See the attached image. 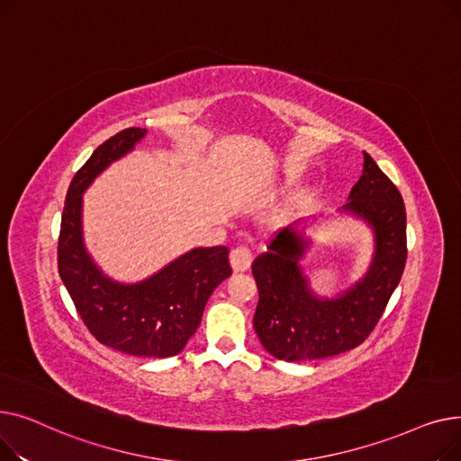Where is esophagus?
Segmentation results:
<instances>
[{"instance_id":"1","label":"esophagus","mask_w":461,"mask_h":461,"mask_svg":"<svg viewBox=\"0 0 461 461\" xmlns=\"http://www.w3.org/2000/svg\"><path fill=\"white\" fill-rule=\"evenodd\" d=\"M230 265L233 273H245L252 265V254L247 249H235L230 254Z\"/></svg>"}]
</instances>
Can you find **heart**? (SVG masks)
I'll return each instance as SVG.
<instances>
[{
    "instance_id": "1",
    "label": "heart",
    "mask_w": 461,
    "mask_h": 461,
    "mask_svg": "<svg viewBox=\"0 0 461 461\" xmlns=\"http://www.w3.org/2000/svg\"><path fill=\"white\" fill-rule=\"evenodd\" d=\"M289 185H292V179H289V177H282V179L278 181V185H275V188H285V186H289ZM310 200H312V194H310V192L301 194V196H297V198L294 200L292 211H301Z\"/></svg>"
}]
</instances>
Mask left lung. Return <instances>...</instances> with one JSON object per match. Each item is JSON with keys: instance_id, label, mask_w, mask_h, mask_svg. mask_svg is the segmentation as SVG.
Returning <instances> with one entry per match:
<instances>
[{"instance_id": "1", "label": "left lung", "mask_w": 461, "mask_h": 461, "mask_svg": "<svg viewBox=\"0 0 461 461\" xmlns=\"http://www.w3.org/2000/svg\"><path fill=\"white\" fill-rule=\"evenodd\" d=\"M348 200L330 216L366 224L374 249L365 275L342 292L320 295L303 267L313 245L308 228L318 224L316 216L282 230L252 265L259 292L254 329L263 348L280 360H316L360 346L400 284L407 258L405 207L368 153Z\"/></svg>"}]
</instances>
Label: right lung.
Returning a JSON list of instances; mask_svg holds the SVG:
<instances>
[{
    "label": "right lung",
    "mask_w": 461,
    "mask_h": 461,
    "mask_svg": "<svg viewBox=\"0 0 461 461\" xmlns=\"http://www.w3.org/2000/svg\"><path fill=\"white\" fill-rule=\"evenodd\" d=\"M148 129H127L99 145L72 179L61 216L58 267L86 327L101 344L134 357L183 351L202 323L214 287L231 276L226 247H196L138 282L106 275L84 240V192L104 169L134 151Z\"/></svg>",
    "instance_id": "add662e5"
}]
</instances>
